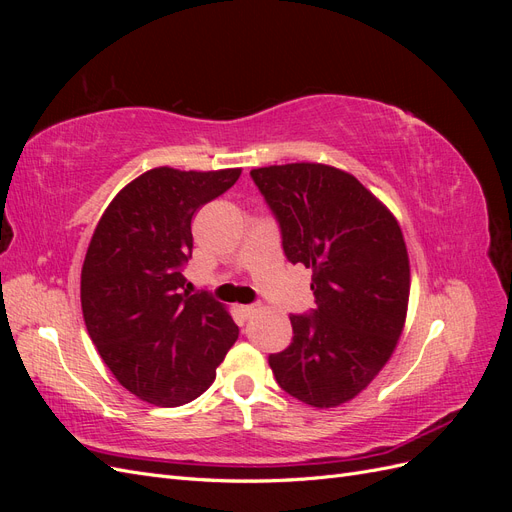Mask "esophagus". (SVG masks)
<instances>
[{
	"label": "esophagus",
	"instance_id": "34e87169",
	"mask_svg": "<svg viewBox=\"0 0 512 512\" xmlns=\"http://www.w3.org/2000/svg\"><path fill=\"white\" fill-rule=\"evenodd\" d=\"M243 316H252L256 312V305H241Z\"/></svg>",
	"mask_w": 512,
	"mask_h": 512
}]
</instances>
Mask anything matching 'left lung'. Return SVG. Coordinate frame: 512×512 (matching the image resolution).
Returning <instances> with one entry per match:
<instances>
[{
	"instance_id": "8db88e82",
	"label": "left lung",
	"mask_w": 512,
	"mask_h": 512,
	"mask_svg": "<svg viewBox=\"0 0 512 512\" xmlns=\"http://www.w3.org/2000/svg\"><path fill=\"white\" fill-rule=\"evenodd\" d=\"M292 265L312 269L316 309L290 316L271 354L282 389L314 408L359 395L391 359L408 312L410 260L393 213L344 170L299 162L254 168Z\"/></svg>"
}]
</instances>
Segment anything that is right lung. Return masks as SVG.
Listing matches in <instances>:
<instances>
[{
    "label": "right lung",
    "mask_w": 512,
    "mask_h": 512,
    "mask_svg": "<svg viewBox=\"0 0 512 512\" xmlns=\"http://www.w3.org/2000/svg\"><path fill=\"white\" fill-rule=\"evenodd\" d=\"M241 168H151L106 207L81 271L85 327L121 386L162 408L215 380L239 327L207 290L190 292L194 213L237 183Z\"/></svg>",
    "instance_id": "1"
}]
</instances>
